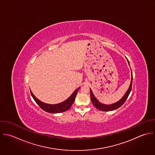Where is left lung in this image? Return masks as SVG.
Here are the masks:
<instances>
[{"instance_id":"left-lung-1","label":"left lung","mask_w":155,"mask_h":155,"mask_svg":"<svg viewBox=\"0 0 155 155\" xmlns=\"http://www.w3.org/2000/svg\"><path fill=\"white\" fill-rule=\"evenodd\" d=\"M128 61V63H129V60ZM132 71V70H131ZM132 81H133V74H132V79H131V82H130V86L128 89V90L127 91L126 93L125 94V95L123 97V98L119 100L118 101H117V103H115L114 104H109V105H107V104H102L94 96L92 90L90 89V91H91V100L94 104V106L97 108L98 109V110H101V111H111V110H115L119 107H120L126 101V100H127V98H128L130 92H131V90H132Z\"/></svg>"}]
</instances>
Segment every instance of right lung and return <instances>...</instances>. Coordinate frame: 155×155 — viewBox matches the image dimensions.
I'll use <instances>...</instances> for the list:
<instances>
[{
	"label": "right lung",
	"mask_w": 155,
	"mask_h": 155,
	"mask_svg": "<svg viewBox=\"0 0 155 155\" xmlns=\"http://www.w3.org/2000/svg\"><path fill=\"white\" fill-rule=\"evenodd\" d=\"M79 89H80V87L77 89L73 92V94L71 95V97H69L67 100H66L63 102L58 103V104H49L45 103L40 101L38 99H37L34 96V95L32 94V92L31 91V90H30V92H31V94L32 98H34V101L40 106V108H41L43 110H45L47 112L57 114V113H61V112L67 111L68 110H69L71 108V106L72 105V104L75 99L76 95L77 94L78 91Z\"/></svg>",
	"instance_id": "1"
}]
</instances>
